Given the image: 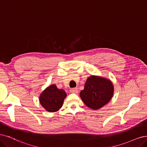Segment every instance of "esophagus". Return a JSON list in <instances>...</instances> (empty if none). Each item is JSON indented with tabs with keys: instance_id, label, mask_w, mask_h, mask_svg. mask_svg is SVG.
I'll use <instances>...</instances> for the list:
<instances>
[{
	"instance_id": "34e87169",
	"label": "esophagus",
	"mask_w": 147,
	"mask_h": 147,
	"mask_svg": "<svg viewBox=\"0 0 147 147\" xmlns=\"http://www.w3.org/2000/svg\"><path fill=\"white\" fill-rule=\"evenodd\" d=\"M69 91L71 92V93H75V94H78V88H71V89H70Z\"/></svg>"
}]
</instances>
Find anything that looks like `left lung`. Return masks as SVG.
<instances>
[{"instance_id":"obj_1","label":"left lung","mask_w":147,"mask_h":147,"mask_svg":"<svg viewBox=\"0 0 147 147\" xmlns=\"http://www.w3.org/2000/svg\"><path fill=\"white\" fill-rule=\"evenodd\" d=\"M114 92L113 84L106 78L91 76L86 80L80 97L84 104L93 110H98L111 99Z\"/></svg>"}]
</instances>
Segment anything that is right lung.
Listing matches in <instances>:
<instances>
[{"label": "right lung", "instance_id": "obj_1", "mask_svg": "<svg viewBox=\"0 0 147 147\" xmlns=\"http://www.w3.org/2000/svg\"><path fill=\"white\" fill-rule=\"evenodd\" d=\"M67 97L65 91L58 89L56 85L53 84L47 87L39 97L41 105L48 112H56L61 108L63 100Z\"/></svg>", "mask_w": 147, "mask_h": 147}]
</instances>
